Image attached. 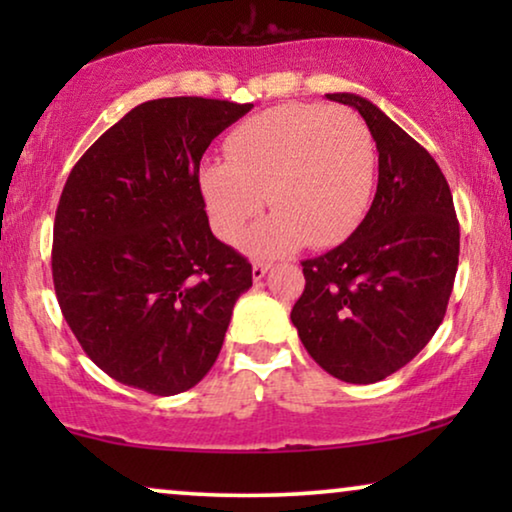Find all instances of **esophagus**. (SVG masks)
<instances>
[{
	"mask_svg": "<svg viewBox=\"0 0 512 512\" xmlns=\"http://www.w3.org/2000/svg\"><path fill=\"white\" fill-rule=\"evenodd\" d=\"M270 270V263L268 261H256L254 265H251V277H254V282H258V279L265 277V272Z\"/></svg>",
	"mask_w": 512,
	"mask_h": 512,
	"instance_id": "1",
	"label": "esophagus"
}]
</instances>
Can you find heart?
<instances>
[{"mask_svg":"<svg viewBox=\"0 0 512 512\" xmlns=\"http://www.w3.org/2000/svg\"><path fill=\"white\" fill-rule=\"evenodd\" d=\"M228 160L200 167V193L214 233L235 242L265 205L275 209L249 235L256 256L328 247L356 228L375 184V142L354 111L282 104L230 132Z\"/></svg>","mask_w":512,"mask_h":512,"instance_id":"heart-1","label":"heart"}]
</instances>
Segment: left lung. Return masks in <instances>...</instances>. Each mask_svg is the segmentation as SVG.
Returning <instances> with one entry per match:
<instances>
[{
    "instance_id": "8db88e82",
    "label": "left lung",
    "mask_w": 512,
    "mask_h": 512,
    "mask_svg": "<svg viewBox=\"0 0 512 512\" xmlns=\"http://www.w3.org/2000/svg\"><path fill=\"white\" fill-rule=\"evenodd\" d=\"M366 121L380 153L366 219L340 247L303 261L291 321L314 361L352 384L380 382L443 324L459 265V221L445 174L408 132L354 93H328Z\"/></svg>"
}]
</instances>
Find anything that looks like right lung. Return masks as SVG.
Segmentation results:
<instances>
[{
    "label": "right lung",
    "instance_id": "add662e5",
    "mask_svg": "<svg viewBox=\"0 0 512 512\" xmlns=\"http://www.w3.org/2000/svg\"><path fill=\"white\" fill-rule=\"evenodd\" d=\"M251 107L144 102L69 172L53 226L55 296L83 352L116 382L174 396L221 352L251 263L209 228L200 160Z\"/></svg>",
    "mask_w": 512,
    "mask_h": 512
}]
</instances>
